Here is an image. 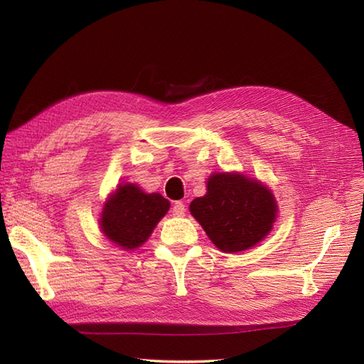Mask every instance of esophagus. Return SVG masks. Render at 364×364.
Returning a JSON list of instances; mask_svg holds the SVG:
<instances>
[{
    "mask_svg": "<svg viewBox=\"0 0 364 364\" xmlns=\"http://www.w3.org/2000/svg\"><path fill=\"white\" fill-rule=\"evenodd\" d=\"M185 211H186V208H185V205H183L182 202H176V203L173 205V208H171V214H173L174 217H182V215H185Z\"/></svg>",
    "mask_w": 364,
    "mask_h": 364,
    "instance_id": "obj_1",
    "label": "esophagus"
}]
</instances>
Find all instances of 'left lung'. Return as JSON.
<instances>
[{
    "instance_id": "left-lung-1",
    "label": "left lung",
    "mask_w": 364,
    "mask_h": 364,
    "mask_svg": "<svg viewBox=\"0 0 364 364\" xmlns=\"http://www.w3.org/2000/svg\"><path fill=\"white\" fill-rule=\"evenodd\" d=\"M191 215L223 252L247 250L270 234L278 214L273 193L240 173H214L206 194L190 205Z\"/></svg>"
}]
</instances>
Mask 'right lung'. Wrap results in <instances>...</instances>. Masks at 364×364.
Returning <instances> with one entry per match:
<instances>
[{"label":"right lung","instance_id":"right-lung-1","mask_svg":"<svg viewBox=\"0 0 364 364\" xmlns=\"http://www.w3.org/2000/svg\"><path fill=\"white\" fill-rule=\"evenodd\" d=\"M168 209L170 202L159 193L147 194L135 183L118 185L102 211V232L119 247L136 249L146 243Z\"/></svg>","mask_w":364,"mask_h":364}]
</instances>
